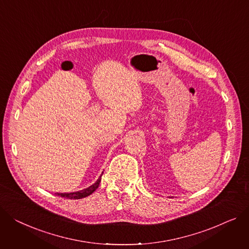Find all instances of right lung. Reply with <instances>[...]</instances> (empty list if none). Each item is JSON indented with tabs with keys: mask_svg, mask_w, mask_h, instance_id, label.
<instances>
[{
	"mask_svg": "<svg viewBox=\"0 0 249 249\" xmlns=\"http://www.w3.org/2000/svg\"><path fill=\"white\" fill-rule=\"evenodd\" d=\"M101 177H102V174L97 179L95 183L92 184L91 186H89L88 188L82 189V190H79L76 192H70V193H57V195L64 197V198H67V199H81V198L87 197V196L91 195L99 187V184H100V182H101Z\"/></svg>",
	"mask_w": 249,
	"mask_h": 249,
	"instance_id": "obj_1",
	"label": "right lung"
}]
</instances>
